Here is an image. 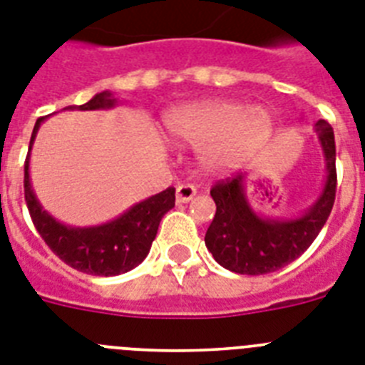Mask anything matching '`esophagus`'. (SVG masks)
Wrapping results in <instances>:
<instances>
[{
	"label": "esophagus",
	"mask_w": 365,
	"mask_h": 365,
	"mask_svg": "<svg viewBox=\"0 0 365 365\" xmlns=\"http://www.w3.org/2000/svg\"><path fill=\"white\" fill-rule=\"evenodd\" d=\"M197 195V187L192 183H180L176 187V202L178 204H185V202L192 200Z\"/></svg>",
	"instance_id": "34e87169"
}]
</instances>
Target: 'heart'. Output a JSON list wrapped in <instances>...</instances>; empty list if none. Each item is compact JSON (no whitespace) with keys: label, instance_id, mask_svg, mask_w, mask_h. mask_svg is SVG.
Returning a JSON list of instances; mask_svg holds the SVG:
<instances>
[{"label":"heart","instance_id":"obj_1","mask_svg":"<svg viewBox=\"0 0 365 365\" xmlns=\"http://www.w3.org/2000/svg\"><path fill=\"white\" fill-rule=\"evenodd\" d=\"M168 137L178 145L202 148L207 168L237 163L267 140L272 130L269 113L232 100H207L176 107L163 118Z\"/></svg>","mask_w":365,"mask_h":365}]
</instances>
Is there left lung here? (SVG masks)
Returning a JSON list of instances; mask_svg holds the SVG:
<instances>
[{"instance_id": "1", "label": "left lung", "mask_w": 365, "mask_h": 365, "mask_svg": "<svg viewBox=\"0 0 365 365\" xmlns=\"http://www.w3.org/2000/svg\"><path fill=\"white\" fill-rule=\"evenodd\" d=\"M327 161V182L319 198L297 219L258 215L245 197V174L211 187L215 217L206 232V247L219 265L240 274H267L304 252L329 219L336 200V143L329 122L315 124Z\"/></svg>"}]
</instances>
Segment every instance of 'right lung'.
Returning a JSON list of instances; mask_svg holds the SVG:
<instances>
[{"instance_id":"1","label":"right lung","mask_w":365,"mask_h":365,"mask_svg":"<svg viewBox=\"0 0 365 365\" xmlns=\"http://www.w3.org/2000/svg\"><path fill=\"white\" fill-rule=\"evenodd\" d=\"M116 100L109 91L96 94L93 100L79 106L81 111L107 109L113 107ZM73 109V107H70ZM44 116L36 120L33 128L31 143L36 137ZM174 187L158 192L154 197L139 202L135 206L116 217L111 222L91 228H72L61 225L48 211L42 210L41 202L36 200L29 182V155L24 165V195L29 215L33 219L36 232L41 234L46 245L59 256L66 265L94 277H116L122 272L131 271L148 256L152 241L155 240L159 222L168 210L174 207Z\"/></svg>"}]
</instances>
